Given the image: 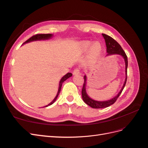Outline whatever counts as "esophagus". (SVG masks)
Returning <instances> with one entry per match:
<instances>
[{
    "instance_id": "1",
    "label": "esophagus",
    "mask_w": 148,
    "mask_h": 148,
    "mask_svg": "<svg viewBox=\"0 0 148 148\" xmlns=\"http://www.w3.org/2000/svg\"><path fill=\"white\" fill-rule=\"evenodd\" d=\"M79 69H75L74 70H73V74L74 75H78V74H79Z\"/></svg>"
}]
</instances>
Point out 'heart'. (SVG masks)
I'll return each mask as SVG.
<instances>
[{
    "mask_svg": "<svg viewBox=\"0 0 148 148\" xmlns=\"http://www.w3.org/2000/svg\"><path fill=\"white\" fill-rule=\"evenodd\" d=\"M89 41H83L80 44V49L83 52H86L88 49V57L91 61L95 60L99 56L101 51V46L99 42H95L91 44Z\"/></svg>",
    "mask_w": 148,
    "mask_h": 148,
    "instance_id": "b5f03b06",
    "label": "heart"
}]
</instances>
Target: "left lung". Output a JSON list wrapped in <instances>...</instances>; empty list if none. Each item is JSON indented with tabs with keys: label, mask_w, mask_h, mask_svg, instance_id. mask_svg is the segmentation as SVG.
<instances>
[{
	"label": "left lung",
	"mask_w": 148,
	"mask_h": 148,
	"mask_svg": "<svg viewBox=\"0 0 148 148\" xmlns=\"http://www.w3.org/2000/svg\"><path fill=\"white\" fill-rule=\"evenodd\" d=\"M102 35L105 40L106 45L107 47V49H106V51L107 53V56H111V55H119L123 58L125 64V82H124L123 86L122 89H120V92L118 93V95L117 96H115L114 97L112 98V99L109 100L99 101L92 99V98H91L88 95L86 90V84H87V77L86 75H84V83L83 84V86L82 91L83 100L89 106H90L92 107V108H95V109L105 108V107H107L111 105H112L114 103L117 101V98L119 97L120 94L122 93L123 89L125 86V84H126L127 79L128 59H127V56L126 55V53H125V52L123 50L122 47L120 46V44L112 38H111L110 36H109L105 34H102Z\"/></svg>",
	"instance_id": "1"
}]
</instances>
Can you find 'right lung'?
Here are the masks:
<instances>
[{
	"label": "right lung",
	"instance_id": "right-lung-1",
	"mask_svg": "<svg viewBox=\"0 0 148 148\" xmlns=\"http://www.w3.org/2000/svg\"><path fill=\"white\" fill-rule=\"evenodd\" d=\"M53 36V34H36V35H34L33 36H32L31 38H30L29 39H28L27 41L26 42H25L23 43V44H26V43H28L30 42H33V41H44V40H48V39H51L52 37ZM71 76H72V73H67L66 75H65L63 77H62L60 79V81L59 82V89H58V92L57 93V95L55 97L54 99H53V101L50 103V104H49L48 105L44 106V107H47L49 106L52 105V104L55 102V101H56L57 98L59 96V93L60 92L61 90V88H62V83H63L65 80H66L68 78H69L70 77H71Z\"/></svg>",
	"mask_w": 148,
	"mask_h": 148
}]
</instances>
